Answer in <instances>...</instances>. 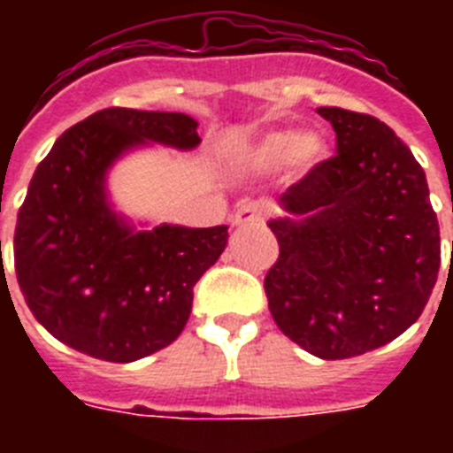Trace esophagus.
<instances>
[{
  "mask_svg": "<svg viewBox=\"0 0 453 453\" xmlns=\"http://www.w3.org/2000/svg\"><path fill=\"white\" fill-rule=\"evenodd\" d=\"M263 220V206L258 202H242L233 213V226H254Z\"/></svg>",
  "mask_w": 453,
  "mask_h": 453,
  "instance_id": "obj_1",
  "label": "esophagus"
}]
</instances>
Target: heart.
<instances>
[{"mask_svg":"<svg viewBox=\"0 0 453 453\" xmlns=\"http://www.w3.org/2000/svg\"><path fill=\"white\" fill-rule=\"evenodd\" d=\"M326 157V143L317 134H298L296 129L270 131L251 150V162L258 169L275 171L291 164L298 171H310Z\"/></svg>","mask_w":453,"mask_h":453,"instance_id":"1","label":"heart"}]
</instances>
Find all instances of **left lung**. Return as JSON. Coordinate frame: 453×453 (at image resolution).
<instances>
[{
  "label": "left lung",
  "mask_w": 453,
  "mask_h": 453,
  "mask_svg": "<svg viewBox=\"0 0 453 453\" xmlns=\"http://www.w3.org/2000/svg\"><path fill=\"white\" fill-rule=\"evenodd\" d=\"M336 155L280 195L265 275L273 319L322 359L357 357L421 317L440 273V226L411 150L372 115L317 108Z\"/></svg>",
  "instance_id": "left-lung-1"
}]
</instances>
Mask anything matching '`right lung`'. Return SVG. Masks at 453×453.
<instances>
[{"label": "right lung", "instance_id": "add662e5", "mask_svg": "<svg viewBox=\"0 0 453 453\" xmlns=\"http://www.w3.org/2000/svg\"><path fill=\"white\" fill-rule=\"evenodd\" d=\"M199 141L183 112L108 108L70 127L39 162L18 211L13 261L27 308L60 343L136 362L180 336L227 226L136 230L110 206L105 178L138 145L192 150Z\"/></svg>", "mask_w": 453, "mask_h": 453}]
</instances>
